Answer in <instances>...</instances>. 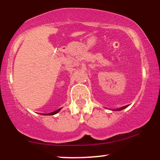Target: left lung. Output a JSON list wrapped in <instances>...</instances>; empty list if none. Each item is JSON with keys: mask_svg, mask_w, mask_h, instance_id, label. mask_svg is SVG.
<instances>
[{"mask_svg": "<svg viewBox=\"0 0 160 160\" xmlns=\"http://www.w3.org/2000/svg\"><path fill=\"white\" fill-rule=\"evenodd\" d=\"M127 107V106H124V107H122V108H118V109H117V110H123V109H124V108H126Z\"/></svg>", "mask_w": 160, "mask_h": 160, "instance_id": "obj_1", "label": "left lung"}]
</instances>
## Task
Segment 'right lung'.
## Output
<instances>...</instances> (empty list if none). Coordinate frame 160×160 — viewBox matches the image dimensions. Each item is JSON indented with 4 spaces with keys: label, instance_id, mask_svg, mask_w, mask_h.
Segmentation results:
<instances>
[{
    "label": "right lung",
    "instance_id": "right-lung-1",
    "mask_svg": "<svg viewBox=\"0 0 160 160\" xmlns=\"http://www.w3.org/2000/svg\"><path fill=\"white\" fill-rule=\"evenodd\" d=\"M60 110H61V108H60V109H58L57 110H55V111H54V112H50V113H48V114H47V115H49V116H52V115H55V114L58 113V112L60 111Z\"/></svg>",
    "mask_w": 160,
    "mask_h": 160
}]
</instances>
